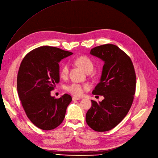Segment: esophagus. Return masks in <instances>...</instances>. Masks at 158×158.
<instances>
[{
    "label": "esophagus",
    "mask_w": 158,
    "mask_h": 158,
    "mask_svg": "<svg viewBox=\"0 0 158 158\" xmlns=\"http://www.w3.org/2000/svg\"><path fill=\"white\" fill-rule=\"evenodd\" d=\"M81 99V98H79V97H72V100L73 101H74V100H80Z\"/></svg>",
    "instance_id": "34e87169"
}]
</instances>
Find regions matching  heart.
<instances>
[{
    "instance_id": "obj_1",
    "label": "heart",
    "mask_w": 158,
    "mask_h": 158,
    "mask_svg": "<svg viewBox=\"0 0 158 158\" xmlns=\"http://www.w3.org/2000/svg\"><path fill=\"white\" fill-rule=\"evenodd\" d=\"M75 62L76 64L77 65H79L80 67H81L82 70L86 73L89 71L92 72L93 69V67H94L93 62L89 57L86 56H81L78 57L75 60ZM69 65L67 64H64V65L62 66L60 70V76L61 77L66 76L69 72ZM84 88H85V87L77 83H72L71 85L66 86V89L69 92H70L71 94L76 96L81 95L83 92Z\"/></svg>"
}]
</instances>
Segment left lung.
<instances>
[{
  "label": "left lung",
  "mask_w": 158,
  "mask_h": 158,
  "mask_svg": "<svg viewBox=\"0 0 158 158\" xmlns=\"http://www.w3.org/2000/svg\"><path fill=\"white\" fill-rule=\"evenodd\" d=\"M90 54L104 61L100 82L93 94L103 96L92 106L86 115L89 127L97 131L112 130L124 118L133 103L136 75L130 58L114 44H104L91 49Z\"/></svg>",
  "instance_id": "1"
}]
</instances>
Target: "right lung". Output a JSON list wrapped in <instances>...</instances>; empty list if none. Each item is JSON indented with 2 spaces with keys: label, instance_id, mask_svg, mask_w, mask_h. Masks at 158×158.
Listing matches in <instances>:
<instances>
[{
  "label": "right lung",
  "instance_id": "1",
  "mask_svg": "<svg viewBox=\"0 0 158 158\" xmlns=\"http://www.w3.org/2000/svg\"><path fill=\"white\" fill-rule=\"evenodd\" d=\"M73 53L51 46L29 52L18 73L19 98L28 119L44 130L55 129L63 122L72 97L65 94L56 99L51 91L60 82L59 63Z\"/></svg>",
  "mask_w": 158,
  "mask_h": 158
}]
</instances>
